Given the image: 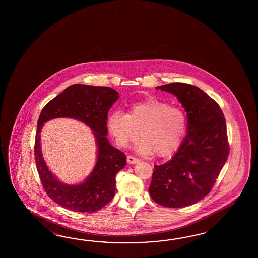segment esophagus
I'll return each mask as SVG.
<instances>
[{"label":"esophagus","mask_w":258,"mask_h":258,"mask_svg":"<svg viewBox=\"0 0 258 258\" xmlns=\"http://www.w3.org/2000/svg\"><path fill=\"white\" fill-rule=\"evenodd\" d=\"M127 162H128L129 164H137V163L139 162V159L135 158V157H133V156H128V157H127Z\"/></svg>","instance_id":"1"}]
</instances>
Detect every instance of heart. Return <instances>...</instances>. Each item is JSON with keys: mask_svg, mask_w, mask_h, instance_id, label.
Listing matches in <instances>:
<instances>
[{"mask_svg": "<svg viewBox=\"0 0 258 258\" xmlns=\"http://www.w3.org/2000/svg\"><path fill=\"white\" fill-rule=\"evenodd\" d=\"M184 112L158 99L131 105L127 114L113 111L108 118L107 127L116 144L126 148L138 137L136 150L142 155L155 152L166 157L179 148L186 131Z\"/></svg>", "mask_w": 258, "mask_h": 258, "instance_id": "b5f03b06", "label": "heart"}]
</instances>
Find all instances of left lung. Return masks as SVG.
Listing matches in <instances>:
<instances>
[{
	"label": "left lung",
	"instance_id": "1",
	"mask_svg": "<svg viewBox=\"0 0 258 258\" xmlns=\"http://www.w3.org/2000/svg\"><path fill=\"white\" fill-rule=\"evenodd\" d=\"M156 89L177 97L186 111L187 135L170 160L154 166L149 194L163 207L184 208L209 195L227 161L226 121L219 104L198 87L170 83Z\"/></svg>",
	"mask_w": 258,
	"mask_h": 258
}]
</instances>
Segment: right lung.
I'll return each instance as SVG.
<instances>
[{
	"label": "right lung",
	"instance_id": "obj_1",
	"mask_svg": "<svg viewBox=\"0 0 258 258\" xmlns=\"http://www.w3.org/2000/svg\"><path fill=\"white\" fill-rule=\"evenodd\" d=\"M120 98L107 87L75 84L51 99L41 110L38 121L35 160L44 190L51 200L75 212L92 213L110 203L115 194V176L126 165V156L113 148L107 138L108 111ZM56 117L82 121L92 130L97 146V160L85 181L77 185L60 182L43 160L40 133L43 123Z\"/></svg>",
	"mask_w": 258,
	"mask_h": 258
}]
</instances>
